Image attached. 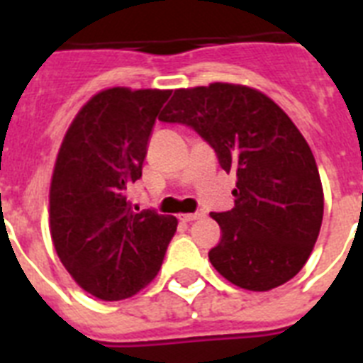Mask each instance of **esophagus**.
<instances>
[{
    "label": "esophagus",
    "mask_w": 363,
    "mask_h": 363,
    "mask_svg": "<svg viewBox=\"0 0 363 363\" xmlns=\"http://www.w3.org/2000/svg\"><path fill=\"white\" fill-rule=\"evenodd\" d=\"M200 218H201L200 213H191V214H182V218H179V220H184V221H187V223H191V221H196V220H200Z\"/></svg>",
    "instance_id": "34e87169"
}]
</instances>
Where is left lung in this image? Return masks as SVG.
Returning <instances> with one entry per match:
<instances>
[{
	"label": "left lung",
	"mask_w": 363,
	"mask_h": 363,
	"mask_svg": "<svg viewBox=\"0 0 363 363\" xmlns=\"http://www.w3.org/2000/svg\"><path fill=\"white\" fill-rule=\"evenodd\" d=\"M160 120L196 130L220 167L236 174L234 207L211 213L221 240L211 264L230 284L269 291L296 277L323 218L318 167L291 118L271 98L243 85L179 89Z\"/></svg>",
	"instance_id": "obj_1"
}]
</instances>
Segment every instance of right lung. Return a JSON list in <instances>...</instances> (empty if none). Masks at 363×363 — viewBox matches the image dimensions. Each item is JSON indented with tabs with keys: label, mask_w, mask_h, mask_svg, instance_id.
<instances>
[{
	"label": "right lung",
	"mask_w": 363,
	"mask_h": 363,
	"mask_svg": "<svg viewBox=\"0 0 363 363\" xmlns=\"http://www.w3.org/2000/svg\"><path fill=\"white\" fill-rule=\"evenodd\" d=\"M171 91L114 86L83 105L63 138L50 184V234L82 289L105 301L142 291L178 227L154 209L136 213L127 189L142 178L154 121Z\"/></svg>",
	"instance_id": "right-lung-1"
}]
</instances>
